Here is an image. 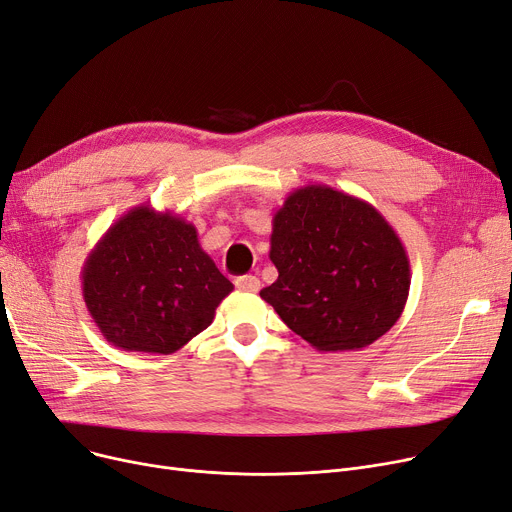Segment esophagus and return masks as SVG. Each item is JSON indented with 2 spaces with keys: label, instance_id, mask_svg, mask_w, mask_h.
<instances>
[{
  "label": "esophagus",
  "instance_id": "esophagus-1",
  "mask_svg": "<svg viewBox=\"0 0 512 512\" xmlns=\"http://www.w3.org/2000/svg\"><path fill=\"white\" fill-rule=\"evenodd\" d=\"M235 287L241 291H258L260 289V279L254 275H243L235 279Z\"/></svg>",
  "mask_w": 512,
  "mask_h": 512
}]
</instances>
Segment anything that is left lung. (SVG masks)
<instances>
[{
    "instance_id": "left-lung-1",
    "label": "left lung",
    "mask_w": 512,
    "mask_h": 512,
    "mask_svg": "<svg viewBox=\"0 0 512 512\" xmlns=\"http://www.w3.org/2000/svg\"><path fill=\"white\" fill-rule=\"evenodd\" d=\"M269 258L279 277L260 298L319 352L367 348L404 312L408 254L383 214L350 193L291 191L273 216Z\"/></svg>"
}]
</instances>
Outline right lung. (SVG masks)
Instances as JSON below:
<instances>
[{
	"instance_id": "1",
	"label": "right lung",
	"mask_w": 512,
	"mask_h": 512,
	"mask_svg": "<svg viewBox=\"0 0 512 512\" xmlns=\"http://www.w3.org/2000/svg\"><path fill=\"white\" fill-rule=\"evenodd\" d=\"M83 300L108 342L127 352L173 354L214 321L233 283L173 212L141 204L95 243L83 264Z\"/></svg>"
}]
</instances>
